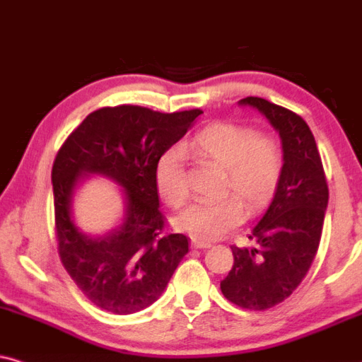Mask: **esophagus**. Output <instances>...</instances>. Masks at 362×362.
<instances>
[{
	"label": "esophagus",
	"mask_w": 362,
	"mask_h": 362,
	"mask_svg": "<svg viewBox=\"0 0 362 362\" xmlns=\"http://www.w3.org/2000/svg\"><path fill=\"white\" fill-rule=\"evenodd\" d=\"M192 247H194V249H209L210 244L202 240H192Z\"/></svg>",
	"instance_id": "34e87169"
}]
</instances>
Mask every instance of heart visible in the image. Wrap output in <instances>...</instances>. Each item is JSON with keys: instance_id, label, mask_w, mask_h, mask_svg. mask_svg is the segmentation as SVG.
<instances>
[{"instance_id": "obj_1", "label": "heart", "mask_w": 362, "mask_h": 362, "mask_svg": "<svg viewBox=\"0 0 362 362\" xmlns=\"http://www.w3.org/2000/svg\"><path fill=\"white\" fill-rule=\"evenodd\" d=\"M182 152L223 168L221 195H232L214 202H195L175 217L173 223L178 230L202 242L221 239L235 228L244 221V209L252 214L264 207L276 192L284 170L281 141L240 123H212L192 136ZM155 184L170 207L177 209L187 202L189 182L178 150L172 148L160 157Z\"/></svg>"}]
</instances>
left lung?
<instances>
[{"label":"left lung","instance_id":"1","mask_svg":"<svg viewBox=\"0 0 362 362\" xmlns=\"http://www.w3.org/2000/svg\"><path fill=\"white\" fill-rule=\"evenodd\" d=\"M239 103L257 108L279 132L284 170L271 205L249 234L254 245H230L234 265L221 289L242 309L265 310L286 300L310 269L321 242L329 189L314 135L303 118L259 97Z\"/></svg>","mask_w":362,"mask_h":362}]
</instances>
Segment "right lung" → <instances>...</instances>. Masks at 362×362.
<instances>
[{
    "label": "right lung",
    "instance_id": "right-lung-1",
    "mask_svg": "<svg viewBox=\"0 0 362 362\" xmlns=\"http://www.w3.org/2000/svg\"><path fill=\"white\" fill-rule=\"evenodd\" d=\"M202 110L160 113L139 105L91 112L58 150L52 168L58 254L78 289L100 309L132 314L153 304L189 252L184 234L167 232L155 168ZM100 173L126 195V221L103 238H88L71 217L78 178Z\"/></svg>",
    "mask_w": 362,
    "mask_h": 362
}]
</instances>
